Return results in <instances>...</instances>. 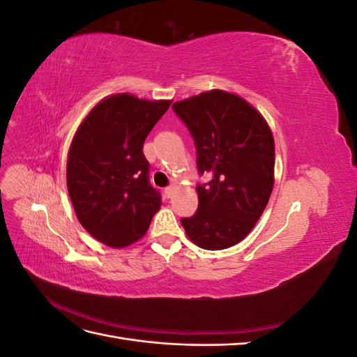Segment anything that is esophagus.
Masks as SVG:
<instances>
[{
    "label": "esophagus",
    "instance_id": "34e87169",
    "mask_svg": "<svg viewBox=\"0 0 357 357\" xmlns=\"http://www.w3.org/2000/svg\"><path fill=\"white\" fill-rule=\"evenodd\" d=\"M174 190H176V186H168V188H165V197L167 198H171L172 195H174Z\"/></svg>",
    "mask_w": 357,
    "mask_h": 357
}]
</instances>
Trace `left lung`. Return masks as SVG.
<instances>
[{"mask_svg": "<svg viewBox=\"0 0 357 357\" xmlns=\"http://www.w3.org/2000/svg\"><path fill=\"white\" fill-rule=\"evenodd\" d=\"M195 142L197 167L211 180L197 186L198 210L181 225L205 250L244 240L274 186V138L256 109L238 95L214 89L172 104Z\"/></svg>", "mask_w": 357, "mask_h": 357, "instance_id": "8db88e82", "label": "left lung"}]
</instances>
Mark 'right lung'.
<instances>
[{"instance_id":"1","label":"right lung","mask_w":357,"mask_h":357,"mask_svg":"<svg viewBox=\"0 0 357 357\" xmlns=\"http://www.w3.org/2000/svg\"><path fill=\"white\" fill-rule=\"evenodd\" d=\"M169 104L112 95L93 107L73 138L70 198L83 228L105 245L121 248L142 238L160 207L143 144Z\"/></svg>"}]
</instances>
